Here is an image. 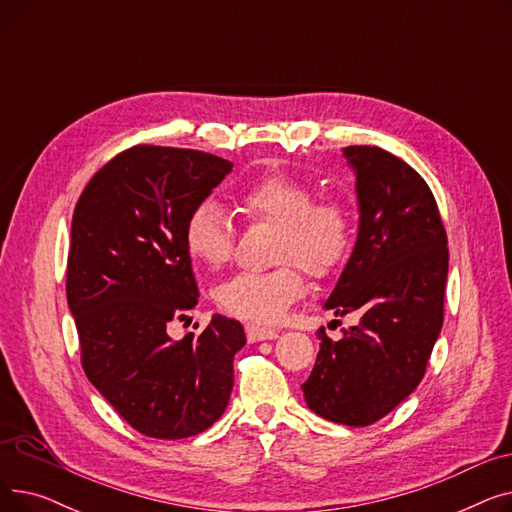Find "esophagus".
Segmentation results:
<instances>
[{"label": "esophagus", "instance_id": "esophagus-1", "mask_svg": "<svg viewBox=\"0 0 512 512\" xmlns=\"http://www.w3.org/2000/svg\"><path fill=\"white\" fill-rule=\"evenodd\" d=\"M245 332H247L249 342L274 340V338H278V334H280V330H274V328H263V326H257V324H247V326H245Z\"/></svg>", "mask_w": 512, "mask_h": 512}]
</instances>
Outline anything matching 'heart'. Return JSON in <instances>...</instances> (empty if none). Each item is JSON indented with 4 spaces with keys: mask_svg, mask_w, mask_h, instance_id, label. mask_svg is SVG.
<instances>
[{
    "mask_svg": "<svg viewBox=\"0 0 512 512\" xmlns=\"http://www.w3.org/2000/svg\"><path fill=\"white\" fill-rule=\"evenodd\" d=\"M234 207L249 224L276 226L270 272L238 274L213 292L215 305L224 313L276 321L303 297L307 288L301 267L317 280L332 278L342 270L355 245V213L342 195L315 197L313 186L286 172H265L242 184ZM188 255L211 270L226 265L234 255V230L224 209L205 199L197 203L184 222Z\"/></svg>",
    "mask_w": 512,
    "mask_h": 512,
    "instance_id": "obj_1",
    "label": "heart"
}]
</instances>
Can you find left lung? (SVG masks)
Wrapping results in <instances>:
<instances>
[{
	"instance_id": "left-lung-1",
	"label": "left lung",
	"mask_w": 512,
	"mask_h": 512,
	"mask_svg": "<svg viewBox=\"0 0 512 512\" xmlns=\"http://www.w3.org/2000/svg\"><path fill=\"white\" fill-rule=\"evenodd\" d=\"M344 155L357 172L359 236L326 309L359 315L334 342L326 328L303 384L311 411L363 427L386 417L423 380L444 321L446 228L427 182L369 145Z\"/></svg>"
}]
</instances>
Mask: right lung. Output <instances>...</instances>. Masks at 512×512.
<instances>
[{
  "mask_svg": "<svg viewBox=\"0 0 512 512\" xmlns=\"http://www.w3.org/2000/svg\"><path fill=\"white\" fill-rule=\"evenodd\" d=\"M232 170L197 149L134 145L93 174L70 230L66 297L89 382L120 417L157 440L205 432L228 405L240 321L166 332L197 305L184 222Z\"/></svg>",
  "mask_w": 512,
  "mask_h": 512,
  "instance_id": "add662e5",
  "label": "right lung"
}]
</instances>
